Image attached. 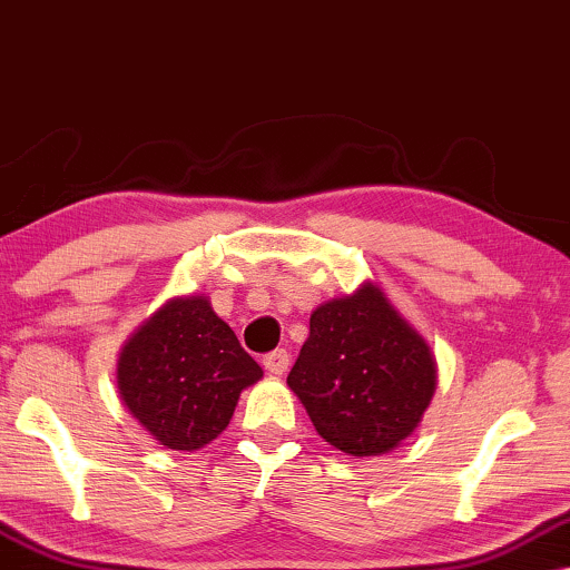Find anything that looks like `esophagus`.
<instances>
[{"instance_id": "obj_1", "label": "esophagus", "mask_w": 570, "mask_h": 570, "mask_svg": "<svg viewBox=\"0 0 570 570\" xmlns=\"http://www.w3.org/2000/svg\"><path fill=\"white\" fill-rule=\"evenodd\" d=\"M288 362H292V358H288L286 348H276V351H271L268 356H263V366H266V372L274 374V376L286 374Z\"/></svg>"}]
</instances>
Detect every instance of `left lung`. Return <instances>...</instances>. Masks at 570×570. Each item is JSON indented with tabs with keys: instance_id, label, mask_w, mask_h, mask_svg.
Masks as SVG:
<instances>
[{
	"instance_id": "1",
	"label": "left lung",
	"mask_w": 570,
	"mask_h": 570,
	"mask_svg": "<svg viewBox=\"0 0 570 570\" xmlns=\"http://www.w3.org/2000/svg\"><path fill=\"white\" fill-rule=\"evenodd\" d=\"M286 384L327 444L374 456L421 423L436 390V362L423 335L366 282L312 312Z\"/></svg>"
}]
</instances>
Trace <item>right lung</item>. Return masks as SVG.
I'll return each instance as SVG.
<instances>
[{
    "instance_id": "right-lung-1",
    "label": "right lung",
    "mask_w": 570,
    "mask_h": 570,
    "mask_svg": "<svg viewBox=\"0 0 570 570\" xmlns=\"http://www.w3.org/2000/svg\"><path fill=\"white\" fill-rule=\"evenodd\" d=\"M263 376L258 362L206 296H175L118 356L124 405L159 444L194 452L227 429L239 392Z\"/></svg>"
}]
</instances>
